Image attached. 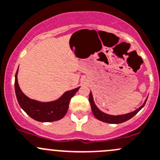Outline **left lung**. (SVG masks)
<instances>
[{"label": "left lung", "mask_w": 160, "mask_h": 160, "mask_svg": "<svg viewBox=\"0 0 160 160\" xmlns=\"http://www.w3.org/2000/svg\"><path fill=\"white\" fill-rule=\"evenodd\" d=\"M147 99L145 100V103L138 108V109H136L135 111L132 112H130L128 113V114H125V115H121V116H111V115H108V114H105V113L102 112V111L98 109L97 108V106L95 105L94 104V100H93V96L91 92L89 94V102L90 104H91V110L93 112V114L94 116L97 118L98 119L101 120L102 122H105V123H123V122L127 121L128 119H131L134 116H135L145 105V102H146Z\"/></svg>", "instance_id": "8db88e82"}]
</instances>
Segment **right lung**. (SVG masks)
Returning a JSON list of instances; mask_svg holds the SVG:
<instances>
[{
    "label": "right lung",
    "mask_w": 160,
    "mask_h": 160,
    "mask_svg": "<svg viewBox=\"0 0 160 160\" xmlns=\"http://www.w3.org/2000/svg\"><path fill=\"white\" fill-rule=\"evenodd\" d=\"M17 70L15 73V90L17 100L20 107L32 119L40 122H53L64 117L69 108V102L75 95L80 87L66 91L58 100L52 102H39L26 97L18 86L17 80Z\"/></svg>",
    "instance_id": "right-lung-1"
}]
</instances>
